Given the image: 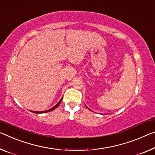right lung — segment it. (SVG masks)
Wrapping results in <instances>:
<instances>
[{
  "mask_svg": "<svg viewBox=\"0 0 155 155\" xmlns=\"http://www.w3.org/2000/svg\"><path fill=\"white\" fill-rule=\"evenodd\" d=\"M62 98L63 97H61V99L60 100V101H59V102H58V104H56L55 106H54L53 108H51V109H48V110H46V111H32L33 113H36V114H41V113H46V112H48V111H53V110H54V109H56L57 107H58L59 106V104L61 103V101H62Z\"/></svg>",
  "mask_w": 155,
  "mask_h": 155,
  "instance_id": "1",
  "label": "right lung"
}]
</instances>
